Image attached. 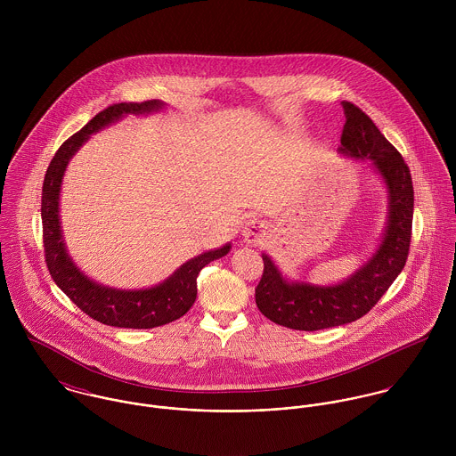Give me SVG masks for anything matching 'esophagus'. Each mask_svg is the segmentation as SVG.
Listing matches in <instances>:
<instances>
[{
    "mask_svg": "<svg viewBox=\"0 0 456 456\" xmlns=\"http://www.w3.org/2000/svg\"><path fill=\"white\" fill-rule=\"evenodd\" d=\"M242 235L249 244H256L265 237V224L258 219H249L242 230Z\"/></svg>",
    "mask_w": 456,
    "mask_h": 456,
    "instance_id": "obj_1",
    "label": "esophagus"
}]
</instances>
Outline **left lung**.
Wrapping results in <instances>:
<instances>
[{
	"label": "left lung",
	"instance_id": "1",
	"mask_svg": "<svg viewBox=\"0 0 456 456\" xmlns=\"http://www.w3.org/2000/svg\"><path fill=\"white\" fill-rule=\"evenodd\" d=\"M346 123L340 152L354 159H370L388 188V226L374 256L347 281L333 286L288 282L275 263L263 258V275L256 286L261 314L293 330H323L346 325L365 316L388 291L402 272L411 246L414 190L407 163L378 130L372 119L351 102H342Z\"/></svg>",
	"mask_w": 456,
	"mask_h": 456
}]
</instances>
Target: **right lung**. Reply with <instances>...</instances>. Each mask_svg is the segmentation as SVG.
<instances>
[{"label":"right lung","instance_id":"add662e5","mask_svg":"<svg viewBox=\"0 0 456 456\" xmlns=\"http://www.w3.org/2000/svg\"><path fill=\"white\" fill-rule=\"evenodd\" d=\"M163 107L158 100L142 103H114L96 114L84 128L71 134L54 154L42 188V226L45 263L54 282L66 297L89 318L118 328H154L184 316L196 300V277L210 261L219 260L230 251V244L207 251L186 261L167 281L147 289H114L102 286L84 275L68 256L61 223L60 191L66 165L89 134L105 128L126 114H149Z\"/></svg>","mask_w":456,"mask_h":456}]
</instances>
